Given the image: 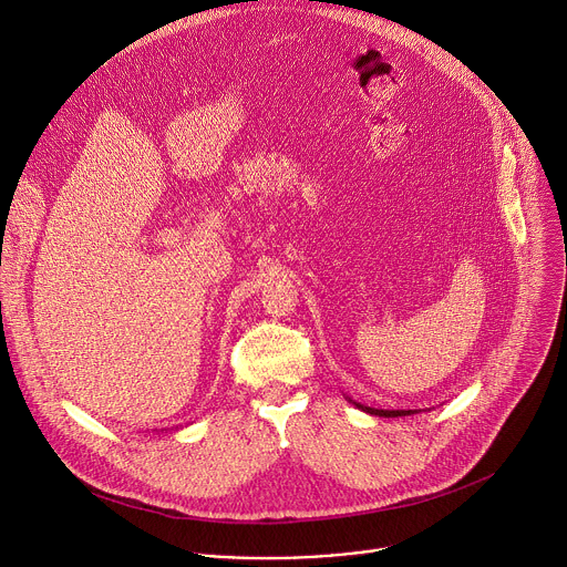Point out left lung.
Returning <instances> with one entry per match:
<instances>
[{
  "mask_svg": "<svg viewBox=\"0 0 567 567\" xmlns=\"http://www.w3.org/2000/svg\"><path fill=\"white\" fill-rule=\"evenodd\" d=\"M352 401V399H350ZM354 406L368 415H377V417H406V415H415L417 411H383V409H370V406H363V403H357L352 401Z\"/></svg>",
  "mask_w": 567,
  "mask_h": 567,
  "instance_id": "1",
  "label": "left lung"
}]
</instances>
